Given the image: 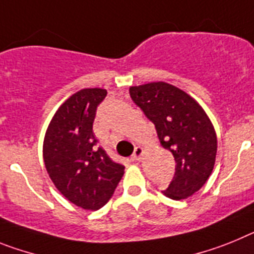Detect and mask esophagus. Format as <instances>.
<instances>
[{"label":"esophagus","mask_w":254,"mask_h":254,"mask_svg":"<svg viewBox=\"0 0 254 254\" xmlns=\"http://www.w3.org/2000/svg\"><path fill=\"white\" fill-rule=\"evenodd\" d=\"M143 153H144V151H143L142 147H136L135 149H134V153H133V160L135 161H139L140 157L143 156Z\"/></svg>","instance_id":"obj_1"}]
</instances>
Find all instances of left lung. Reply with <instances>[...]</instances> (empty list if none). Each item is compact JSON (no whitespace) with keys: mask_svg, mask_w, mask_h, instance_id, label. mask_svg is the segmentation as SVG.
<instances>
[{"mask_svg":"<svg viewBox=\"0 0 254 254\" xmlns=\"http://www.w3.org/2000/svg\"><path fill=\"white\" fill-rule=\"evenodd\" d=\"M129 93L175 160L174 178L162 193L175 200L193 195L212 174L217 153V136L206 111L187 92L165 81L130 87Z\"/></svg>","mask_w":254,"mask_h":254,"instance_id":"8db88e82","label":"left lung"}]
</instances>
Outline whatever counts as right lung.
Returning a JSON list of instances; mask_svg holds the SVG:
<instances>
[{
  "mask_svg": "<svg viewBox=\"0 0 254 254\" xmlns=\"http://www.w3.org/2000/svg\"><path fill=\"white\" fill-rule=\"evenodd\" d=\"M107 90L85 88L70 96L51 120L43 140V160L51 180L71 203L97 211L112 197L124 175L93 133L97 106Z\"/></svg>",
  "mask_w": 254,
  "mask_h": 254,
  "instance_id": "add662e5",
  "label": "right lung"
}]
</instances>
